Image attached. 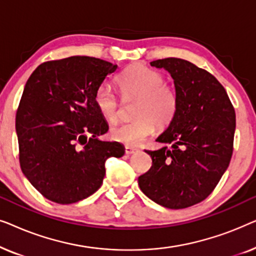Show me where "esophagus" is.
I'll use <instances>...</instances> for the list:
<instances>
[{
    "label": "esophagus",
    "mask_w": 256,
    "mask_h": 256,
    "mask_svg": "<svg viewBox=\"0 0 256 256\" xmlns=\"http://www.w3.org/2000/svg\"><path fill=\"white\" fill-rule=\"evenodd\" d=\"M124 152H126V155H132V154H134L138 152V149L134 148V146H126L124 148Z\"/></svg>",
    "instance_id": "esophagus-1"
}]
</instances>
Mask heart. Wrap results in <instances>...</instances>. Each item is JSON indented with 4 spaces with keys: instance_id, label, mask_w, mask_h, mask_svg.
I'll return each instance as SVG.
<instances>
[{
    "instance_id": "heart-1",
    "label": "heart",
    "mask_w": 256,
    "mask_h": 256,
    "mask_svg": "<svg viewBox=\"0 0 256 256\" xmlns=\"http://www.w3.org/2000/svg\"><path fill=\"white\" fill-rule=\"evenodd\" d=\"M118 85L124 96L138 98L134 116L138 120L130 124L115 126L110 129L114 141L127 146H138L155 132L169 124L176 115L178 96L172 86L164 82V76L156 70L135 64L126 68L118 76ZM96 104L108 122H116L120 118V102L108 84L98 87Z\"/></svg>"
}]
</instances>
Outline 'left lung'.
Returning <instances> with one entry per match:
<instances>
[{"label":"left lung","instance_id":"obj_1","mask_svg":"<svg viewBox=\"0 0 256 256\" xmlns=\"http://www.w3.org/2000/svg\"><path fill=\"white\" fill-rule=\"evenodd\" d=\"M150 65L170 73L178 108L156 138L164 146L146 150L152 166L138 177V185L158 205L185 208L208 197L228 168L236 112L222 84L205 70L180 58L158 59Z\"/></svg>","mask_w":256,"mask_h":256}]
</instances>
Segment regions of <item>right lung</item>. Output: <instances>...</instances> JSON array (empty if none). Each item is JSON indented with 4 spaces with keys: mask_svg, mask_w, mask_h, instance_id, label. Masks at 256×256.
<instances>
[{
    "mask_svg": "<svg viewBox=\"0 0 256 256\" xmlns=\"http://www.w3.org/2000/svg\"><path fill=\"white\" fill-rule=\"evenodd\" d=\"M118 65L73 56L40 64L24 87L16 113L20 163L24 176L48 200L73 204L102 184L110 157L124 146L101 141L108 124L96 92Z\"/></svg>",
    "mask_w": 256,
    "mask_h": 256,
    "instance_id": "add662e5",
    "label": "right lung"
}]
</instances>
